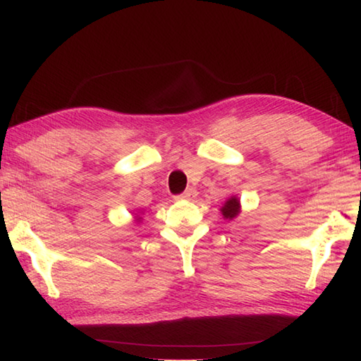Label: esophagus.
Returning <instances> with one entry per match:
<instances>
[{"mask_svg": "<svg viewBox=\"0 0 361 361\" xmlns=\"http://www.w3.org/2000/svg\"><path fill=\"white\" fill-rule=\"evenodd\" d=\"M198 195V192L195 190V188H187V190L182 193V195H179V197H176V198H179V200H193L195 197H197Z\"/></svg>", "mask_w": 361, "mask_h": 361, "instance_id": "esophagus-1", "label": "esophagus"}]
</instances>
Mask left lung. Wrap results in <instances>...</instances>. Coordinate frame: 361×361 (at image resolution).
<instances>
[{"label": "left lung", "instance_id": "8db88e82", "mask_svg": "<svg viewBox=\"0 0 361 361\" xmlns=\"http://www.w3.org/2000/svg\"><path fill=\"white\" fill-rule=\"evenodd\" d=\"M220 211H222L225 219H230V220L235 219L238 216V212H239V201H238V198L236 197H231L228 201H226V203L224 204V207Z\"/></svg>", "mask_w": 361, "mask_h": 361}]
</instances>
